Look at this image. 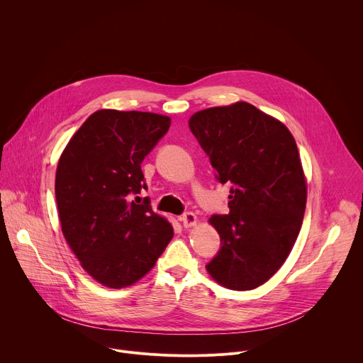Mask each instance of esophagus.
Here are the masks:
<instances>
[{
  "label": "esophagus",
  "instance_id": "obj_1",
  "mask_svg": "<svg viewBox=\"0 0 363 363\" xmlns=\"http://www.w3.org/2000/svg\"><path fill=\"white\" fill-rule=\"evenodd\" d=\"M179 220H181V223L184 224L185 228H189V227L196 224V216L194 213H185Z\"/></svg>",
  "mask_w": 363,
  "mask_h": 363
}]
</instances>
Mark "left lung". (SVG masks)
I'll use <instances>...</instances> for the list:
<instances>
[{
	"instance_id": "obj_1",
	"label": "left lung",
	"mask_w": 363,
	"mask_h": 363,
	"mask_svg": "<svg viewBox=\"0 0 363 363\" xmlns=\"http://www.w3.org/2000/svg\"><path fill=\"white\" fill-rule=\"evenodd\" d=\"M189 129L230 184V214L213 216L221 248L206 272L231 290H252L283 266L301 228L307 182L296 140L279 119L247 101L208 108Z\"/></svg>"
}]
</instances>
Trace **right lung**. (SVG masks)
Returning a JSON list of instances; mask_svg holds the SVG:
<instances>
[{"label": "right lung", "mask_w": 363, "mask_h": 363, "mask_svg": "<svg viewBox=\"0 0 363 363\" xmlns=\"http://www.w3.org/2000/svg\"><path fill=\"white\" fill-rule=\"evenodd\" d=\"M171 118L101 109L72 136L56 171L62 233L82 267L97 283L123 289L157 263L174 237L171 223L153 213L140 164L168 132Z\"/></svg>", "instance_id": "right-lung-1"}]
</instances>
